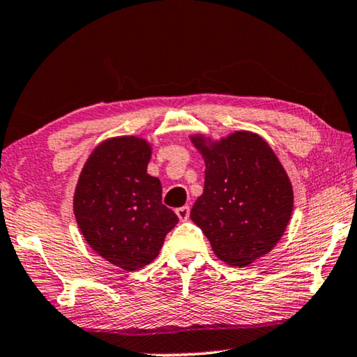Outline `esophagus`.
<instances>
[{"mask_svg":"<svg viewBox=\"0 0 357 357\" xmlns=\"http://www.w3.org/2000/svg\"><path fill=\"white\" fill-rule=\"evenodd\" d=\"M175 213H177L180 221H187V219L190 218V206L188 204H185V206H180L175 209Z\"/></svg>","mask_w":357,"mask_h":357,"instance_id":"obj_1","label":"esophagus"}]
</instances>
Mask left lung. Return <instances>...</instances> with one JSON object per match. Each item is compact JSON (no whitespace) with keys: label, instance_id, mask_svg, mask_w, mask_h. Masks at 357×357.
I'll use <instances>...</instances> for the list:
<instances>
[{"label":"left lung","instance_id":"8db88e82","mask_svg":"<svg viewBox=\"0 0 357 357\" xmlns=\"http://www.w3.org/2000/svg\"><path fill=\"white\" fill-rule=\"evenodd\" d=\"M204 160V190L190 218L214 255L243 268L271 252L289 222L294 193L271 146L253 131L219 139L190 135Z\"/></svg>","mask_w":357,"mask_h":357}]
</instances>
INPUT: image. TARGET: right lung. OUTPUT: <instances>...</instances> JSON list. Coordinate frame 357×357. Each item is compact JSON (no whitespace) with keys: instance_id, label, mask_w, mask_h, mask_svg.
<instances>
[{"instance_id":"right-lung-1","label":"right lung","mask_w":357,"mask_h":357,"mask_svg":"<svg viewBox=\"0 0 357 357\" xmlns=\"http://www.w3.org/2000/svg\"><path fill=\"white\" fill-rule=\"evenodd\" d=\"M153 146L139 136L102 141L77 178L73 211L96 253L125 271H136L159 255L178 222L162 204V187L148 174Z\"/></svg>"}]
</instances>
